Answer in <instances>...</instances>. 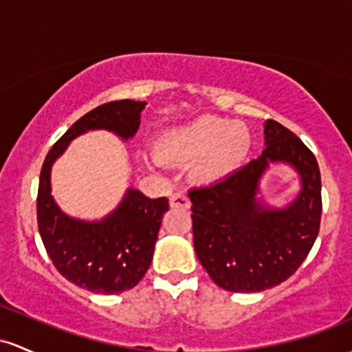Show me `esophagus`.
Wrapping results in <instances>:
<instances>
[{
	"mask_svg": "<svg viewBox=\"0 0 352 352\" xmlns=\"http://www.w3.org/2000/svg\"><path fill=\"white\" fill-rule=\"evenodd\" d=\"M169 206L189 209V206H191V201H189V197L184 195V192L177 191V192H175V195H171V197H169Z\"/></svg>",
	"mask_w": 352,
	"mask_h": 352,
	"instance_id": "obj_1",
	"label": "esophagus"
}]
</instances>
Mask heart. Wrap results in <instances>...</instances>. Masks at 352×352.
<instances>
[{
    "mask_svg": "<svg viewBox=\"0 0 352 352\" xmlns=\"http://www.w3.org/2000/svg\"><path fill=\"white\" fill-rule=\"evenodd\" d=\"M251 148V134L241 123L204 116L166 131L156 143L164 161H195L192 175L201 183H214L238 169Z\"/></svg>",
    "mask_w": 352,
    "mask_h": 352,
    "instance_id": "b5f03b06",
    "label": "heart"
}]
</instances>
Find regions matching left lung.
Segmentation results:
<instances>
[{
  "label": "left lung",
  "mask_w": 352,
  "mask_h": 352,
  "mask_svg": "<svg viewBox=\"0 0 352 352\" xmlns=\"http://www.w3.org/2000/svg\"><path fill=\"white\" fill-rule=\"evenodd\" d=\"M264 140L258 160L188 192L197 259L212 281L231 293H259L291 278L321 224V173L313 151L274 120L264 124ZM278 160L295 166L303 189L289 207L271 210L255 195L262 173Z\"/></svg>",
  "instance_id": "left-lung-1"
}]
</instances>
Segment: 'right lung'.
Segmentation results:
<instances>
[{
  "mask_svg": "<svg viewBox=\"0 0 352 352\" xmlns=\"http://www.w3.org/2000/svg\"><path fill=\"white\" fill-rule=\"evenodd\" d=\"M144 104L143 101L121 100L91 109L53 144L39 175L38 229L46 252L69 283L91 293H123L143 279L169 203L166 197L151 199L138 189H128L124 199L108 218L98 223L73 219L56 206L51 196V164L71 140L89 129H108L124 140L131 138L140 128Z\"/></svg>",
  "mask_w": 352,
  "mask_h": 352,
  "instance_id": "1",
  "label": "right lung"
}]
</instances>
